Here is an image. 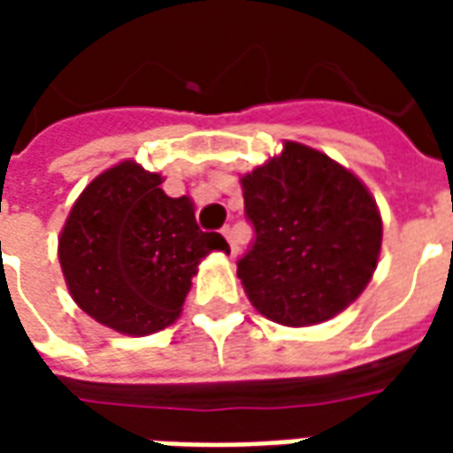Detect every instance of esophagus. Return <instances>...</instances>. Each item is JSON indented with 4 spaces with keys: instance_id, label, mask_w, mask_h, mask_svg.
Instances as JSON below:
<instances>
[{
    "instance_id": "obj_1",
    "label": "esophagus",
    "mask_w": 453,
    "mask_h": 453,
    "mask_svg": "<svg viewBox=\"0 0 453 453\" xmlns=\"http://www.w3.org/2000/svg\"><path fill=\"white\" fill-rule=\"evenodd\" d=\"M223 235H226V240L230 242V252H233V255H237V252H240V245H237L235 230H233L230 226H226V227H223Z\"/></svg>"
}]
</instances>
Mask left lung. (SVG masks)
Here are the masks:
<instances>
[{
    "label": "left lung",
    "mask_w": 453,
    "mask_h": 453,
    "mask_svg": "<svg viewBox=\"0 0 453 453\" xmlns=\"http://www.w3.org/2000/svg\"><path fill=\"white\" fill-rule=\"evenodd\" d=\"M240 184L255 240L237 276L257 311L305 327L354 303L373 276L383 237L369 188L325 152L291 140Z\"/></svg>",
    "instance_id": "1"
}]
</instances>
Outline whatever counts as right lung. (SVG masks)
<instances>
[{"mask_svg": "<svg viewBox=\"0 0 453 453\" xmlns=\"http://www.w3.org/2000/svg\"><path fill=\"white\" fill-rule=\"evenodd\" d=\"M126 159L84 188L65 220L58 257L74 303L123 334L165 330L181 313L201 259L230 252L196 226L194 203Z\"/></svg>", "mask_w": 453, "mask_h": 453, "instance_id": "add662e5", "label": "right lung"}]
</instances>
